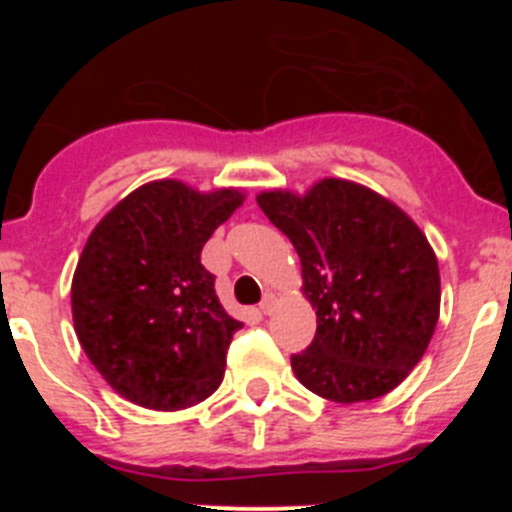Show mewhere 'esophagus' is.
I'll use <instances>...</instances> for the list:
<instances>
[{
	"mask_svg": "<svg viewBox=\"0 0 512 512\" xmlns=\"http://www.w3.org/2000/svg\"><path fill=\"white\" fill-rule=\"evenodd\" d=\"M274 302H277V300H274V295H266L264 300H261L259 310L264 312V315H271V310H274Z\"/></svg>",
	"mask_w": 512,
	"mask_h": 512,
	"instance_id": "obj_1",
	"label": "esophagus"
}]
</instances>
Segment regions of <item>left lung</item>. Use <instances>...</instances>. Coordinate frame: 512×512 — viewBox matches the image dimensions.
I'll return each instance as SVG.
<instances>
[{"mask_svg": "<svg viewBox=\"0 0 512 512\" xmlns=\"http://www.w3.org/2000/svg\"><path fill=\"white\" fill-rule=\"evenodd\" d=\"M264 215L302 264V289L318 330L292 369L333 402L395 390L431 343L441 277L431 243L390 200L346 179H323L305 197L261 192Z\"/></svg>", "mask_w": 512, "mask_h": 512, "instance_id": "1", "label": "left lung"}]
</instances>
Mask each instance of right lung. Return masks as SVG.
<instances>
[{
    "label": "right lung",
    "mask_w": 512,
    "mask_h": 512,
    "mask_svg": "<svg viewBox=\"0 0 512 512\" xmlns=\"http://www.w3.org/2000/svg\"><path fill=\"white\" fill-rule=\"evenodd\" d=\"M241 202L238 189L202 194L161 179L130 192L89 235L71 282L74 328L125 400L182 410L223 382L243 323L223 310L200 253Z\"/></svg>",
    "instance_id": "right-lung-1"
}]
</instances>
